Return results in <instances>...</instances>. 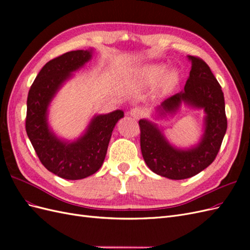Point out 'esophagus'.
Masks as SVG:
<instances>
[{"instance_id": "esophagus-1", "label": "esophagus", "mask_w": 250, "mask_h": 250, "mask_svg": "<svg viewBox=\"0 0 250 250\" xmlns=\"http://www.w3.org/2000/svg\"><path fill=\"white\" fill-rule=\"evenodd\" d=\"M144 113H145V110H144L143 107H140V106H137V107H133L131 110H130V116L134 119H140L144 116Z\"/></svg>"}]
</instances>
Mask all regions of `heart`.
I'll return each instance as SVG.
<instances>
[{
  "label": "heart",
  "instance_id": "obj_1",
  "mask_svg": "<svg viewBox=\"0 0 250 250\" xmlns=\"http://www.w3.org/2000/svg\"><path fill=\"white\" fill-rule=\"evenodd\" d=\"M138 81L142 84H152L156 81L157 87L163 93H168L176 85L178 75L175 70L165 69L162 64L150 63L144 65L138 74Z\"/></svg>",
  "mask_w": 250,
  "mask_h": 250
}]
</instances>
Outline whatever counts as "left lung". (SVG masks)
Here are the masks:
<instances>
[{
	"label": "left lung",
	"mask_w": 250,
	"mask_h": 250,
	"mask_svg": "<svg viewBox=\"0 0 250 250\" xmlns=\"http://www.w3.org/2000/svg\"><path fill=\"white\" fill-rule=\"evenodd\" d=\"M192 62L185 89L166 99L155 108V117L175 113L181 104L203 109L204 131L197 145L188 149L173 146L152 121L141 119V150L144 161L157 175L170 179L190 178L214 162L228 128L224 96L220 84L202 59L188 55Z\"/></svg>",
	"instance_id": "obj_1"
}]
</instances>
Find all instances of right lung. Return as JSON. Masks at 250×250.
Here are the masks:
<instances>
[{
  "mask_svg": "<svg viewBox=\"0 0 250 250\" xmlns=\"http://www.w3.org/2000/svg\"><path fill=\"white\" fill-rule=\"evenodd\" d=\"M93 50L64 53L43 65L30 87L27 99L26 131L42 164L55 175L77 180L101 168L113 128L124 111L117 109L96 115L85 131L75 141H65L53 132L48 122L49 106L64 83L92 58Z\"/></svg>",
  "mask_w": 250,
  "mask_h": 250,
  "instance_id": "right-lung-1",
  "label": "right lung"
}]
</instances>
